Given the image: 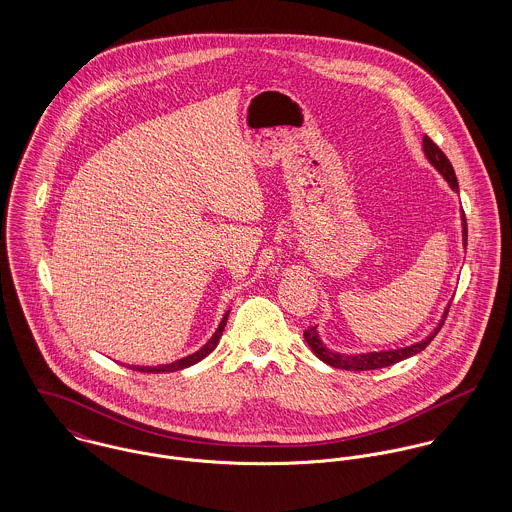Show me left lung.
Listing matches in <instances>:
<instances>
[{"label": "left lung", "mask_w": 512, "mask_h": 512, "mask_svg": "<svg viewBox=\"0 0 512 512\" xmlns=\"http://www.w3.org/2000/svg\"><path fill=\"white\" fill-rule=\"evenodd\" d=\"M424 151H426L428 159L432 161V165L445 177V181L449 183V187H451L453 191H459L453 165L449 163L447 155H445L428 136L424 138ZM461 220H463V240H465V246H467V220H465V213H461ZM447 311H449V309H445L439 327H436V331H434L428 339H424V341H420V343H416V345H412V347L396 349V351H380V353H366V355H339V353L329 351V349L319 341L317 331H315L317 327H307V329L303 331V337H305L307 345L311 347V351L315 353V357L321 359V361L327 363V365L335 366V368H343V370H374V368L396 365V363H400V361H404V359H408V357H414V355H418L420 351H424V349L432 343V339L438 335L439 329H441V325H443V321H445V317H447Z\"/></svg>", "instance_id": "obj_1"}]
</instances>
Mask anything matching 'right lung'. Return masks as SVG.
I'll list each match as a JSON object with an SVG mask.
<instances>
[{
	"instance_id": "1",
	"label": "right lung",
	"mask_w": 512,
	"mask_h": 512,
	"mask_svg": "<svg viewBox=\"0 0 512 512\" xmlns=\"http://www.w3.org/2000/svg\"><path fill=\"white\" fill-rule=\"evenodd\" d=\"M226 319H228V313L222 317V321H220L219 329L215 331V335L211 337V341L201 349V351H197V353H193V355H189V357H185V359H181V361H175V363H171V365H161V366H130V368H134V370H138V372H173V370H179V368H185V366L195 365V363H199L201 359H205L217 345H219L220 335H222V329H224V325H226Z\"/></svg>"
}]
</instances>
